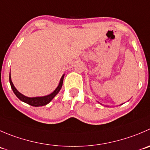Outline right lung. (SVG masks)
I'll use <instances>...</instances> for the list:
<instances>
[{
  "label": "right lung",
  "instance_id": "1",
  "mask_svg": "<svg viewBox=\"0 0 150 150\" xmlns=\"http://www.w3.org/2000/svg\"><path fill=\"white\" fill-rule=\"evenodd\" d=\"M64 77V74L62 75V78L60 80V82H59V86H57V88L51 93V94H48V95L43 96V97H26V96L23 95V94H21L20 92H19L17 90V88L14 87V84H13L12 81L11 79V74H9V83L10 85H11V88H12L13 91H14V94L20 99L21 101L24 102V103H27V104L30 105L35 106V107H39V106H43L45 105L48 104L53 98H54L55 96L59 92V91L62 88V85H63V80Z\"/></svg>",
  "mask_w": 150,
  "mask_h": 150
}]
</instances>
